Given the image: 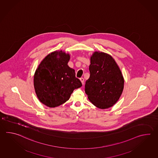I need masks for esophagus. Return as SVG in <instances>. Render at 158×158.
Here are the masks:
<instances>
[{
	"instance_id": "obj_1",
	"label": "esophagus",
	"mask_w": 158,
	"mask_h": 158,
	"mask_svg": "<svg viewBox=\"0 0 158 158\" xmlns=\"http://www.w3.org/2000/svg\"><path fill=\"white\" fill-rule=\"evenodd\" d=\"M80 81H81V82L82 84H84V78H83V77H81V78H80Z\"/></svg>"
}]
</instances>
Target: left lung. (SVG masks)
<instances>
[{
  "instance_id": "left-lung-1",
  "label": "left lung",
  "mask_w": 158,
  "mask_h": 158,
  "mask_svg": "<svg viewBox=\"0 0 158 158\" xmlns=\"http://www.w3.org/2000/svg\"><path fill=\"white\" fill-rule=\"evenodd\" d=\"M89 78L85 92L95 106L106 109L116 103L122 94L124 78L118 65L111 56L94 52L90 57Z\"/></svg>"
}]
</instances>
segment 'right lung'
<instances>
[{
    "label": "right lung",
    "instance_id": "obj_1",
    "mask_svg": "<svg viewBox=\"0 0 158 158\" xmlns=\"http://www.w3.org/2000/svg\"><path fill=\"white\" fill-rule=\"evenodd\" d=\"M70 56L61 51L44 58L34 76V86L39 101L49 107L58 106L70 98L74 89L82 86L75 70L68 66Z\"/></svg>",
    "mask_w": 158,
    "mask_h": 158
}]
</instances>
